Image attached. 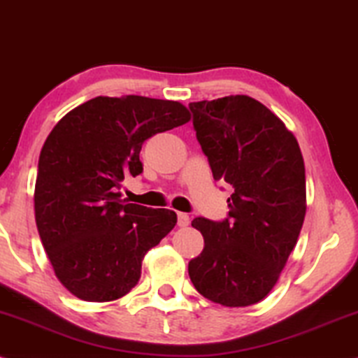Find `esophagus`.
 <instances>
[{
  "label": "esophagus",
  "instance_id": "1",
  "mask_svg": "<svg viewBox=\"0 0 358 358\" xmlns=\"http://www.w3.org/2000/svg\"><path fill=\"white\" fill-rule=\"evenodd\" d=\"M188 223H190V217H188L187 213H178V227H188Z\"/></svg>",
  "mask_w": 358,
  "mask_h": 358
}]
</instances>
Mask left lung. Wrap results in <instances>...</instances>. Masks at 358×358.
Wrapping results in <instances>:
<instances>
[{"label": "left lung", "instance_id": "left-lung-1", "mask_svg": "<svg viewBox=\"0 0 358 358\" xmlns=\"http://www.w3.org/2000/svg\"><path fill=\"white\" fill-rule=\"evenodd\" d=\"M213 178L234 187L228 218H195L203 252L188 264L198 294L223 307H250L278 282L307 212L305 165L285 123L247 94L190 103Z\"/></svg>", "mask_w": 358, "mask_h": 358}]
</instances>
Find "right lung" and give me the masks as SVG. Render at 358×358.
<instances>
[{
	"label": "right lung",
	"instance_id": "obj_1",
	"mask_svg": "<svg viewBox=\"0 0 358 358\" xmlns=\"http://www.w3.org/2000/svg\"><path fill=\"white\" fill-rule=\"evenodd\" d=\"M178 101L96 96L56 123L38 162L34 218L62 285L86 302L122 299L141 277L150 248L176 213L122 200L127 175H140L145 140L190 122Z\"/></svg>",
	"mask_w": 358,
	"mask_h": 358
}]
</instances>
